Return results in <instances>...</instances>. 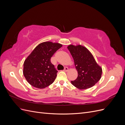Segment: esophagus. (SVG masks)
<instances>
[{
    "instance_id": "34e87169",
    "label": "esophagus",
    "mask_w": 125,
    "mask_h": 125,
    "mask_svg": "<svg viewBox=\"0 0 125 125\" xmlns=\"http://www.w3.org/2000/svg\"><path fill=\"white\" fill-rule=\"evenodd\" d=\"M68 67H65V68H64V70H63V71H65V72H67V71H68Z\"/></svg>"
}]
</instances>
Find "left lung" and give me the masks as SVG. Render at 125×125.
<instances>
[{"mask_svg":"<svg viewBox=\"0 0 125 125\" xmlns=\"http://www.w3.org/2000/svg\"><path fill=\"white\" fill-rule=\"evenodd\" d=\"M74 60L78 77L71 83L77 88L85 90L95 85L101 78L102 67L98 65L88 48L81 45L67 47Z\"/></svg>","mask_w":125,"mask_h":125,"instance_id":"obj_1","label":"left lung"}]
</instances>
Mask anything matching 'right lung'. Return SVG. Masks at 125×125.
<instances>
[{
    "label": "right lung",
    "mask_w": 125,
    "mask_h": 125,
    "mask_svg": "<svg viewBox=\"0 0 125 125\" xmlns=\"http://www.w3.org/2000/svg\"><path fill=\"white\" fill-rule=\"evenodd\" d=\"M62 44L44 42L39 44L25 60L23 75L29 84L44 89L52 84L57 77V71L51 58Z\"/></svg>",
    "instance_id": "add662e5"
}]
</instances>
